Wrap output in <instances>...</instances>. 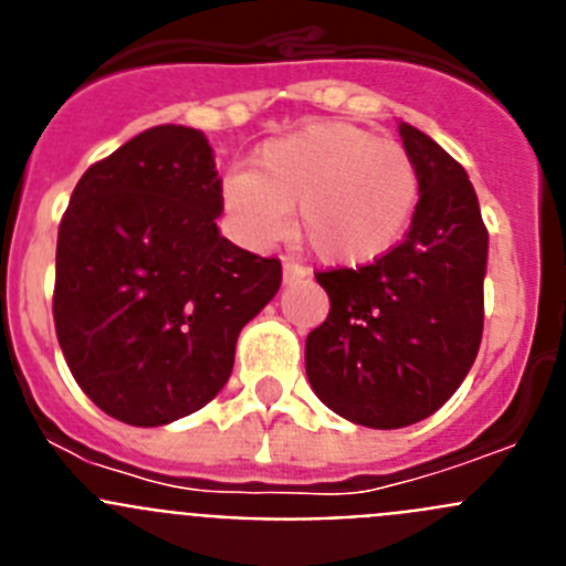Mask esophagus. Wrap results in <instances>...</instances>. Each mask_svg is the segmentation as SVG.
Segmentation results:
<instances>
[{
	"label": "esophagus",
	"instance_id": "1",
	"mask_svg": "<svg viewBox=\"0 0 566 566\" xmlns=\"http://www.w3.org/2000/svg\"><path fill=\"white\" fill-rule=\"evenodd\" d=\"M303 277H308L306 266H300V263H294V260H286V263H283V280H286V283H294V280H303Z\"/></svg>",
	"mask_w": 566,
	"mask_h": 566
}]
</instances>
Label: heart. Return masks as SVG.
<instances>
[{"label": "heart", "instance_id": "obj_1", "mask_svg": "<svg viewBox=\"0 0 566 566\" xmlns=\"http://www.w3.org/2000/svg\"><path fill=\"white\" fill-rule=\"evenodd\" d=\"M419 203V169L408 149L371 129L319 122L258 149L252 172L221 184L227 227L249 249L283 238L297 207V227L319 260L365 266L405 238Z\"/></svg>", "mask_w": 566, "mask_h": 566}]
</instances>
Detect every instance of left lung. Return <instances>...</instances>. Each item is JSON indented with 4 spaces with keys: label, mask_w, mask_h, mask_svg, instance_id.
Returning <instances> with one entry per match:
<instances>
[{
    "label": "left lung",
    "mask_w": 566,
    "mask_h": 566,
    "mask_svg": "<svg viewBox=\"0 0 566 566\" xmlns=\"http://www.w3.org/2000/svg\"><path fill=\"white\" fill-rule=\"evenodd\" d=\"M419 169L411 229L385 258L317 272L332 308L306 337L314 394L348 422L405 428L453 397L479 354L488 229L462 164L399 124Z\"/></svg>",
    "instance_id": "obj_1"
}]
</instances>
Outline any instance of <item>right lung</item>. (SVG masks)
<instances>
[{
  "label": "right lung",
  "mask_w": 566,
  "mask_h": 566,
  "mask_svg": "<svg viewBox=\"0 0 566 566\" xmlns=\"http://www.w3.org/2000/svg\"><path fill=\"white\" fill-rule=\"evenodd\" d=\"M221 178L201 129L161 124L82 175L59 227L53 323L78 388L158 428L218 397L234 343L283 269L218 232Z\"/></svg>",
  "instance_id": "1"
}]
</instances>
